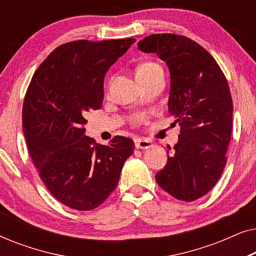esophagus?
<instances>
[{"label":"esophagus","instance_id":"1","mask_svg":"<svg viewBox=\"0 0 256 256\" xmlns=\"http://www.w3.org/2000/svg\"><path fill=\"white\" fill-rule=\"evenodd\" d=\"M154 143L149 140H144V138H138L135 141V146L138 149H149L152 148Z\"/></svg>","mask_w":256,"mask_h":256}]
</instances>
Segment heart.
<instances>
[{
    "label": "heart",
    "mask_w": 256,
    "mask_h": 256,
    "mask_svg": "<svg viewBox=\"0 0 256 256\" xmlns=\"http://www.w3.org/2000/svg\"><path fill=\"white\" fill-rule=\"evenodd\" d=\"M158 72H163L160 66L155 62H144L136 70V78H146Z\"/></svg>",
    "instance_id": "1"
}]
</instances>
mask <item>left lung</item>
I'll return each mask as SVG.
<instances>
[{
    "mask_svg": "<svg viewBox=\"0 0 256 256\" xmlns=\"http://www.w3.org/2000/svg\"><path fill=\"white\" fill-rule=\"evenodd\" d=\"M138 46L166 62L171 79L168 107L180 126L172 155L169 148L156 182L178 200L194 202L214 186L226 166L233 114L228 84L216 59L190 38L155 34Z\"/></svg>",
    "mask_w": 256,
    "mask_h": 256,
    "instance_id": "obj_1",
    "label": "left lung"
}]
</instances>
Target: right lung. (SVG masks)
I'll return each instance as SVG.
<instances>
[{
	"instance_id": "obj_1",
	"label": "right lung",
	"mask_w": 256,
	"mask_h": 256,
	"mask_svg": "<svg viewBox=\"0 0 256 256\" xmlns=\"http://www.w3.org/2000/svg\"><path fill=\"white\" fill-rule=\"evenodd\" d=\"M132 43L134 38L62 44L28 87L22 126L30 157L51 194L73 210L102 204L134 152L132 138L115 136L108 146L98 144L84 128L86 114L102 106L104 74Z\"/></svg>"
}]
</instances>
